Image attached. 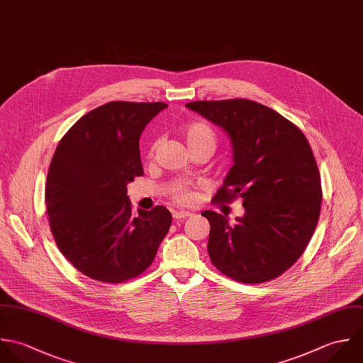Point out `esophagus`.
Here are the masks:
<instances>
[{"instance_id": "esophagus-1", "label": "esophagus", "mask_w": 363, "mask_h": 363, "mask_svg": "<svg viewBox=\"0 0 363 363\" xmlns=\"http://www.w3.org/2000/svg\"><path fill=\"white\" fill-rule=\"evenodd\" d=\"M189 216H192L191 212H185V211H175V212H172V218H175V220L186 218H189Z\"/></svg>"}]
</instances>
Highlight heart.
<instances>
[{"label": "heart", "mask_w": 363, "mask_h": 363, "mask_svg": "<svg viewBox=\"0 0 363 363\" xmlns=\"http://www.w3.org/2000/svg\"><path fill=\"white\" fill-rule=\"evenodd\" d=\"M184 133V138L186 140V145L189 148H196V147H211L212 150H215L216 143H218V136L215 133V130L205 122H194V123H189L188 126L184 128L182 130ZM160 143V140H154L151 148H150V155L154 154L157 145ZM175 199L178 202H182V203H186L191 201V194H188L186 191H177L175 192Z\"/></svg>", "instance_id": "obj_1"}]
</instances>
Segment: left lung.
<instances>
[{"label":"left lung","mask_w":363,"mask_h":363,"mask_svg":"<svg viewBox=\"0 0 363 363\" xmlns=\"http://www.w3.org/2000/svg\"><path fill=\"white\" fill-rule=\"evenodd\" d=\"M220 126L233 145V162L215 202L242 199L245 213L228 218L213 211L209 257L241 284L281 277L304 252L320 218L321 179L303 132L277 111L250 99L196 101L185 105Z\"/></svg>","instance_id":"1"}]
</instances>
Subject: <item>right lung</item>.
<instances>
[{
	"label": "right lung",
	"instance_id": "add662e5",
	"mask_svg": "<svg viewBox=\"0 0 363 363\" xmlns=\"http://www.w3.org/2000/svg\"><path fill=\"white\" fill-rule=\"evenodd\" d=\"M168 105L113 101L79 118L52 158L45 201L60 252L85 277L122 284L155 258L172 216L164 206L132 215L128 184L145 174L139 140Z\"/></svg>",
	"mask_w": 363,
	"mask_h": 363
}]
</instances>
